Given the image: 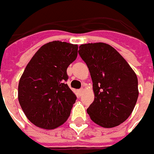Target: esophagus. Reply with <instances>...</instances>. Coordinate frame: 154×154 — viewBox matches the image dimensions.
<instances>
[{
    "instance_id": "34e87169",
    "label": "esophagus",
    "mask_w": 154,
    "mask_h": 154,
    "mask_svg": "<svg viewBox=\"0 0 154 154\" xmlns=\"http://www.w3.org/2000/svg\"><path fill=\"white\" fill-rule=\"evenodd\" d=\"M83 91H84L83 88H81L80 90H78V91H77V92H78V94H79V96H81L82 94L83 93Z\"/></svg>"
}]
</instances>
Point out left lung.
<instances>
[{
    "instance_id": "obj_1",
    "label": "left lung",
    "mask_w": 154,
    "mask_h": 154,
    "mask_svg": "<svg viewBox=\"0 0 154 154\" xmlns=\"http://www.w3.org/2000/svg\"><path fill=\"white\" fill-rule=\"evenodd\" d=\"M78 53L89 68L95 99L87 110L104 128L119 125L132 113L139 97L134 71L110 44H81Z\"/></svg>"
}]
</instances>
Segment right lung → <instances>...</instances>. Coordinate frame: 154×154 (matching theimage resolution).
Wrapping results in <instances>:
<instances>
[{
	"label": "right lung",
	"mask_w": 154,
	"mask_h": 154,
	"mask_svg": "<svg viewBox=\"0 0 154 154\" xmlns=\"http://www.w3.org/2000/svg\"><path fill=\"white\" fill-rule=\"evenodd\" d=\"M77 44L53 41L32 57L20 79L18 100L27 119L54 129L67 121L77 100L66 83L67 68L77 57Z\"/></svg>",
	"instance_id": "add662e5"
}]
</instances>
